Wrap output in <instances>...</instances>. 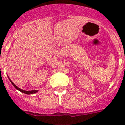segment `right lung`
<instances>
[{
  "mask_svg": "<svg viewBox=\"0 0 125 125\" xmlns=\"http://www.w3.org/2000/svg\"><path fill=\"white\" fill-rule=\"evenodd\" d=\"M9 80H10V81L11 82V83H12V84H13V86L15 87V88L16 89L19 90V91L21 92H22V93H24V94H35V93L37 92H38V90H31V91H26V90H23L21 89H20L19 87H18V86H16L15 84H14L12 82V81H11V80L10 79H9Z\"/></svg>",
  "mask_w": 125,
  "mask_h": 125,
  "instance_id": "obj_1",
  "label": "right lung"
}]
</instances>
